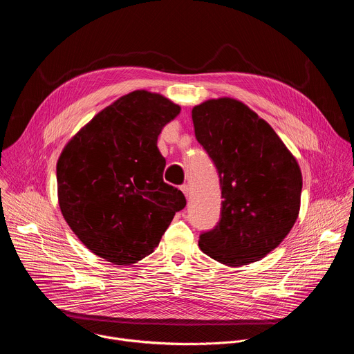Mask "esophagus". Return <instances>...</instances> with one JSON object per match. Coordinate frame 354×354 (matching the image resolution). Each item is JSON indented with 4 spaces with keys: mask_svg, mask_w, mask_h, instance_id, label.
<instances>
[{
    "mask_svg": "<svg viewBox=\"0 0 354 354\" xmlns=\"http://www.w3.org/2000/svg\"><path fill=\"white\" fill-rule=\"evenodd\" d=\"M180 190L185 193V196H186V197H189L190 189H189V186H187V185H182V186H180Z\"/></svg>",
    "mask_w": 354,
    "mask_h": 354,
    "instance_id": "obj_1",
    "label": "esophagus"
}]
</instances>
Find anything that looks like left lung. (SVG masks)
<instances>
[{"mask_svg":"<svg viewBox=\"0 0 354 354\" xmlns=\"http://www.w3.org/2000/svg\"><path fill=\"white\" fill-rule=\"evenodd\" d=\"M192 119L217 168L223 197L221 218L200 235L198 246L231 268L258 262L298 217L299 165L272 126L236 99H209L192 109Z\"/></svg>","mask_w":354,"mask_h":354,"instance_id":"obj_1","label":"left lung"}]
</instances>
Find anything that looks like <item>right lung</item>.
Instances as JSON below:
<instances>
[{
	"instance_id": "1",
	"label": "right lung",
	"mask_w": 354,
	"mask_h": 354,
	"mask_svg": "<svg viewBox=\"0 0 354 354\" xmlns=\"http://www.w3.org/2000/svg\"><path fill=\"white\" fill-rule=\"evenodd\" d=\"M180 106L168 97L133 91L92 118L57 161L62 214L99 258L129 266L153 254L176 212L180 190L162 179L157 147L162 127Z\"/></svg>"
}]
</instances>
